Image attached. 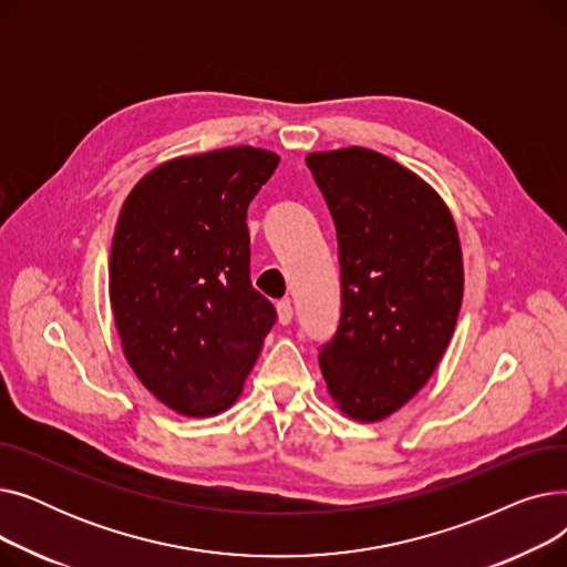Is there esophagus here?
I'll return each instance as SVG.
<instances>
[{"label": "esophagus", "instance_id": "esophagus-1", "mask_svg": "<svg viewBox=\"0 0 567 567\" xmlns=\"http://www.w3.org/2000/svg\"><path fill=\"white\" fill-rule=\"evenodd\" d=\"M291 319H293L291 301H289V299H282V301L278 303V321H280L282 326H287V323H291Z\"/></svg>", "mask_w": 567, "mask_h": 567}]
</instances>
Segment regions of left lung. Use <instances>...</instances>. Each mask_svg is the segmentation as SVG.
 <instances>
[{
	"instance_id": "1",
	"label": "left lung",
	"mask_w": 567,
	"mask_h": 567,
	"mask_svg": "<svg viewBox=\"0 0 567 567\" xmlns=\"http://www.w3.org/2000/svg\"><path fill=\"white\" fill-rule=\"evenodd\" d=\"M306 163L340 261V321L319 368L349 419L374 423L423 389L453 338L464 291L457 227L423 178L370 148Z\"/></svg>"
}]
</instances>
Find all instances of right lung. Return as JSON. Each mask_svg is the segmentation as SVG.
Here are the masks:
<instances>
[{"mask_svg":"<svg viewBox=\"0 0 567 567\" xmlns=\"http://www.w3.org/2000/svg\"><path fill=\"white\" fill-rule=\"evenodd\" d=\"M280 158L227 146L148 172L118 214L110 301L131 368L204 419L244 389L278 312L250 282L248 206Z\"/></svg>","mask_w":567,"mask_h":567,"instance_id":"obj_1","label":"right lung"}]
</instances>
